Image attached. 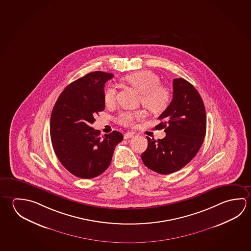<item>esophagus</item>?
Instances as JSON below:
<instances>
[{
	"mask_svg": "<svg viewBox=\"0 0 251 251\" xmlns=\"http://www.w3.org/2000/svg\"><path fill=\"white\" fill-rule=\"evenodd\" d=\"M133 136H134V133H132V132H127V133L124 134V139H128V138H130V137H132Z\"/></svg>",
	"mask_w": 251,
	"mask_h": 251,
	"instance_id": "1",
	"label": "esophagus"
}]
</instances>
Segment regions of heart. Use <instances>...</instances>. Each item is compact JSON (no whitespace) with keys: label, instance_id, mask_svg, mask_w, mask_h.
Returning <instances> with one entry per match:
<instances>
[{"label":"heart","instance_id":"b5f03b06","mask_svg":"<svg viewBox=\"0 0 251 251\" xmlns=\"http://www.w3.org/2000/svg\"><path fill=\"white\" fill-rule=\"evenodd\" d=\"M124 79L141 93L140 102L152 113H160L167 108L171 94L169 90L160 84L157 74L151 71H141L125 76ZM116 88L108 85L104 92V101L107 106L113 105L116 100ZM145 112L142 109L121 113L116 121L122 125L130 127L136 120L144 118Z\"/></svg>","mask_w":251,"mask_h":251}]
</instances>
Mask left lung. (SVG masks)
I'll return each instance as SVG.
<instances>
[{"label":"left lung","mask_w":251,"mask_h":251,"mask_svg":"<svg viewBox=\"0 0 251 251\" xmlns=\"http://www.w3.org/2000/svg\"><path fill=\"white\" fill-rule=\"evenodd\" d=\"M155 128L165 129L163 139L148 136L142 160L151 170L168 175L185 167L197 155L206 133V114L202 98L183 78L173 81V100L159 115Z\"/></svg>","instance_id":"left-lung-1"}]
</instances>
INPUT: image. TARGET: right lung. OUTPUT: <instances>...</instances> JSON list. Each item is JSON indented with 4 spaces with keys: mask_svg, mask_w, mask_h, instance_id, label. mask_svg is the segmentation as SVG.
Masks as SVG:
<instances>
[{
    "mask_svg": "<svg viewBox=\"0 0 251 251\" xmlns=\"http://www.w3.org/2000/svg\"><path fill=\"white\" fill-rule=\"evenodd\" d=\"M114 76L102 71L91 72L63 90L53 106L50 136L53 151L72 175L92 179L109 167L115 146L124 135L113 131L100 136L91 127L95 115L105 109L104 86Z\"/></svg>",
    "mask_w": 251,
    "mask_h": 251,
    "instance_id": "obj_1",
    "label": "right lung"
}]
</instances>
